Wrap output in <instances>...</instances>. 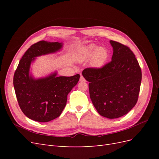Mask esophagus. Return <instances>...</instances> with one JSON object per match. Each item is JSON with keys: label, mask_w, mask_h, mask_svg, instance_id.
Segmentation results:
<instances>
[{"label": "esophagus", "mask_w": 159, "mask_h": 159, "mask_svg": "<svg viewBox=\"0 0 159 159\" xmlns=\"http://www.w3.org/2000/svg\"><path fill=\"white\" fill-rule=\"evenodd\" d=\"M80 81H81V82H85V80L84 79V77H83L82 75H81V77H80Z\"/></svg>", "instance_id": "34e87169"}]
</instances>
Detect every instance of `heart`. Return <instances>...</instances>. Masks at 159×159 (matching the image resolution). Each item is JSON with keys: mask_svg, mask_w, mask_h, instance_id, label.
Instances as JSON below:
<instances>
[{"mask_svg": "<svg viewBox=\"0 0 159 159\" xmlns=\"http://www.w3.org/2000/svg\"><path fill=\"white\" fill-rule=\"evenodd\" d=\"M91 64L95 67H102L106 61L108 54L104 48L98 47L97 45L91 44L78 48L75 52V57L79 61H85L90 59Z\"/></svg>", "mask_w": 159, "mask_h": 159, "instance_id": "heart-1", "label": "heart"}]
</instances>
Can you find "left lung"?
<instances>
[{
  "label": "left lung",
  "mask_w": 159,
  "mask_h": 159,
  "mask_svg": "<svg viewBox=\"0 0 159 159\" xmlns=\"http://www.w3.org/2000/svg\"><path fill=\"white\" fill-rule=\"evenodd\" d=\"M111 61L101 68H86L84 78L89 81V96L102 116L116 119L126 115L136 105L142 74L129 48L110 40Z\"/></svg>",
  "instance_id": "8db88e82"
}]
</instances>
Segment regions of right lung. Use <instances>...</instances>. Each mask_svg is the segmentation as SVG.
Here are the masks:
<instances>
[{"mask_svg": "<svg viewBox=\"0 0 159 159\" xmlns=\"http://www.w3.org/2000/svg\"><path fill=\"white\" fill-rule=\"evenodd\" d=\"M63 43L44 40L32 45L19 62L13 78L17 101L27 117L38 122H48L58 117L64 109L68 95L80 80V74L57 76V71L35 78L30 66L36 57L60 51Z\"/></svg>", "mask_w": 159, "mask_h": 159, "instance_id": "right-lung-1", "label": "right lung"}]
</instances>
